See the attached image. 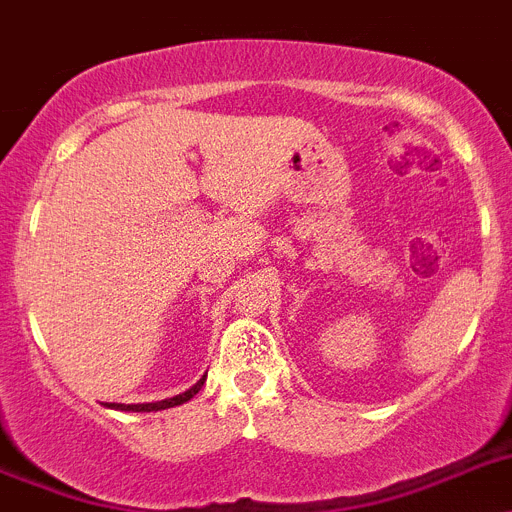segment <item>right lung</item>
<instances>
[{
	"mask_svg": "<svg viewBox=\"0 0 512 512\" xmlns=\"http://www.w3.org/2000/svg\"><path fill=\"white\" fill-rule=\"evenodd\" d=\"M206 382V375L201 377L193 388H188L186 393L181 395H173V398H165V400H158V403H137V405H124V403H109V408H117V411H132V413H150V411H165V408H176V405H183L186 400H191L193 395L199 393L201 385Z\"/></svg>",
	"mask_w": 512,
	"mask_h": 512,
	"instance_id": "right-lung-1",
	"label": "right lung"
}]
</instances>
